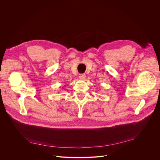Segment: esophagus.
Here are the masks:
<instances>
[{
	"instance_id": "1",
	"label": "esophagus",
	"mask_w": 160,
	"mask_h": 160,
	"mask_svg": "<svg viewBox=\"0 0 160 160\" xmlns=\"http://www.w3.org/2000/svg\"><path fill=\"white\" fill-rule=\"evenodd\" d=\"M85 74H80V76H79V78L80 80H84L85 78Z\"/></svg>"
}]
</instances>
